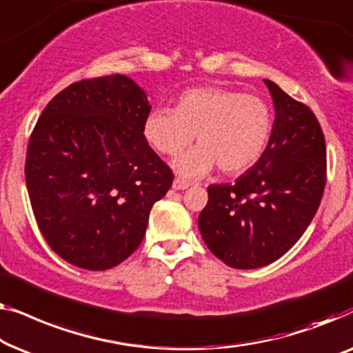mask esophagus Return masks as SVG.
Returning a JSON list of instances; mask_svg holds the SVG:
<instances>
[{"label": "esophagus", "instance_id": "34e87169", "mask_svg": "<svg viewBox=\"0 0 353 353\" xmlns=\"http://www.w3.org/2000/svg\"><path fill=\"white\" fill-rule=\"evenodd\" d=\"M188 185H190V183H188L187 181H183V179H179V177H176L174 182H172V188H174V190H185Z\"/></svg>", "mask_w": 353, "mask_h": 353}]
</instances>
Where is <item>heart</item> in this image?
<instances>
[{
	"label": "heart",
	"mask_w": 353,
	"mask_h": 353,
	"mask_svg": "<svg viewBox=\"0 0 353 353\" xmlns=\"http://www.w3.org/2000/svg\"><path fill=\"white\" fill-rule=\"evenodd\" d=\"M272 132V110L264 99L235 89H188L176 108H153L143 121L147 142L163 155H177L196 141L200 145L177 157L172 168L183 177L214 170L238 174L262 157Z\"/></svg>",
	"instance_id": "obj_1"
}]
</instances>
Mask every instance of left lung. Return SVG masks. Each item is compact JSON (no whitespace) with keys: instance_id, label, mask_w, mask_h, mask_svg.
Segmentation results:
<instances>
[{"instance_id":"left-lung-1","label":"left lung","mask_w":353,"mask_h":353,"mask_svg":"<svg viewBox=\"0 0 353 353\" xmlns=\"http://www.w3.org/2000/svg\"><path fill=\"white\" fill-rule=\"evenodd\" d=\"M264 83L275 108L265 152L235 183L208 187L198 217L203 241L233 269H259L286 254L314 219L326 183L325 136L314 112Z\"/></svg>"}]
</instances>
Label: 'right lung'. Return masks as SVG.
<instances>
[{
	"label": "right lung",
	"instance_id": "add662e5",
	"mask_svg": "<svg viewBox=\"0 0 353 353\" xmlns=\"http://www.w3.org/2000/svg\"><path fill=\"white\" fill-rule=\"evenodd\" d=\"M150 108L134 79L108 75L70 84L39 117L27 190L44 240L72 265L107 270L125 261L170 190L172 172L143 136Z\"/></svg>",
	"mask_w": 353,
	"mask_h": 353
}]
</instances>
